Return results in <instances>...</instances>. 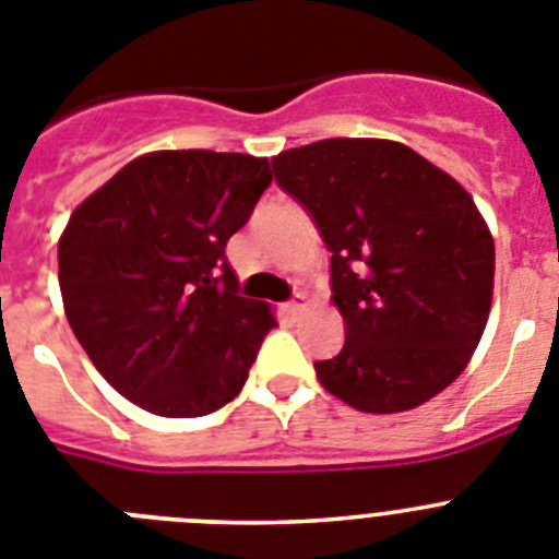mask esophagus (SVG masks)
Masks as SVG:
<instances>
[{"label": "esophagus", "mask_w": 559, "mask_h": 559, "mask_svg": "<svg viewBox=\"0 0 559 559\" xmlns=\"http://www.w3.org/2000/svg\"><path fill=\"white\" fill-rule=\"evenodd\" d=\"M308 305H310V302H308V296H305V294H296L294 299H290V302H288V313H290V316H299L305 308H308Z\"/></svg>", "instance_id": "esophagus-1"}]
</instances>
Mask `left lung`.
Here are the masks:
<instances>
[{
	"label": "left lung",
	"mask_w": 559,
	"mask_h": 559,
	"mask_svg": "<svg viewBox=\"0 0 559 559\" xmlns=\"http://www.w3.org/2000/svg\"><path fill=\"white\" fill-rule=\"evenodd\" d=\"M330 251L344 347L322 386L367 414L423 406L467 367L492 305L496 246L456 179L392 140H322L271 159Z\"/></svg>",
	"instance_id": "left-lung-1"
}]
</instances>
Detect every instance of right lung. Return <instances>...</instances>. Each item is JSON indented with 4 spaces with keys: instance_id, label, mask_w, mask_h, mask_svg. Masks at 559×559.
<instances>
[{
    "instance_id": "right-lung-1",
    "label": "right lung",
    "mask_w": 559,
    "mask_h": 559,
    "mask_svg": "<svg viewBox=\"0 0 559 559\" xmlns=\"http://www.w3.org/2000/svg\"><path fill=\"white\" fill-rule=\"evenodd\" d=\"M249 153L156 151L128 162L69 218L58 283L97 372L159 417H204L243 389L276 328L237 296L226 240L271 185Z\"/></svg>"
}]
</instances>
